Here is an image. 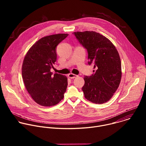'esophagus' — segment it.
<instances>
[{
	"label": "esophagus",
	"instance_id": "34e87169",
	"mask_svg": "<svg viewBox=\"0 0 146 146\" xmlns=\"http://www.w3.org/2000/svg\"><path fill=\"white\" fill-rule=\"evenodd\" d=\"M78 76L77 75H76L74 74H73V73H70L68 74V77L70 78H74L76 77H77Z\"/></svg>",
	"mask_w": 146,
	"mask_h": 146
}]
</instances>
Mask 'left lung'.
Returning a JSON list of instances; mask_svg holds the SVG:
<instances>
[{"mask_svg":"<svg viewBox=\"0 0 146 146\" xmlns=\"http://www.w3.org/2000/svg\"><path fill=\"white\" fill-rule=\"evenodd\" d=\"M74 35L88 51V64H93L96 69L92 76L84 77L82 90L84 97L94 103H106L112 98L121 82L118 52L109 39L96 32H75Z\"/></svg>","mask_w":146,"mask_h":146,"instance_id":"1","label":"left lung"}]
</instances>
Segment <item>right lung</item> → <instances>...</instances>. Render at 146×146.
I'll return each instance as SVG.
<instances>
[{
  "instance_id": "1",
  "label": "right lung",
  "mask_w": 146,
  "mask_h": 146,
  "mask_svg": "<svg viewBox=\"0 0 146 146\" xmlns=\"http://www.w3.org/2000/svg\"><path fill=\"white\" fill-rule=\"evenodd\" d=\"M67 33L47 36L39 39L27 52L22 66L25 88L38 105L50 107L63 99L68 86L66 76L50 72L56 60V47Z\"/></svg>"
}]
</instances>
